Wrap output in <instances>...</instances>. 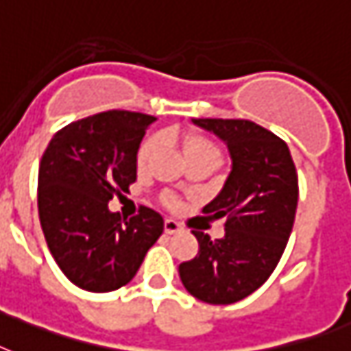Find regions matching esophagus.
<instances>
[{"instance_id":"34e87169","label":"esophagus","mask_w":351,"mask_h":351,"mask_svg":"<svg viewBox=\"0 0 351 351\" xmlns=\"http://www.w3.org/2000/svg\"><path fill=\"white\" fill-rule=\"evenodd\" d=\"M182 229H184V227H182L178 221L169 220V218L164 221V232H166V234H176V232H180Z\"/></svg>"}]
</instances>
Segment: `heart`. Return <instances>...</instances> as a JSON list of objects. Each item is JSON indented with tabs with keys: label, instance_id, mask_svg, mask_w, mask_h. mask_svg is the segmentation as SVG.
Wrapping results in <instances>:
<instances>
[{
	"label": "heart",
	"instance_id": "heart-1",
	"mask_svg": "<svg viewBox=\"0 0 351 351\" xmlns=\"http://www.w3.org/2000/svg\"><path fill=\"white\" fill-rule=\"evenodd\" d=\"M180 146L184 151L185 160H195V158H207V160H213L216 164H220L221 160V151L220 147L216 146L215 142L210 141L209 136L202 135V133H195V131H189V133H184L180 136ZM156 147H158V141L155 136H149L146 141L142 142L141 147H138V153H136V167L138 169H144V167L149 164V160L155 155ZM162 204L169 207V209H176L178 207V198L171 193H164L162 195Z\"/></svg>",
	"mask_w": 351,
	"mask_h": 351
}]
</instances>
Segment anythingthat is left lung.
<instances>
[{"label":"left lung","mask_w":351,"mask_h":351,"mask_svg":"<svg viewBox=\"0 0 351 351\" xmlns=\"http://www.w3.org/2000/svg\"><path fill=\"white\" fill-rule=\"evenodd\" d=\"M227 142L232 171L223 189L202 209L225 218V236L193 230L200 250L178 267L185 290L209 304H230L269 279L283 256L298 209V171L289 146L245 119H193Z\"/></svg>","instance_id":"8db88e82"}]
</instances>
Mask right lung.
Returning a JSON list of instances; mask_svg holds the SVG:
<instances>
[{"label":"right lung","instance_id":"1","mask_svg":"<svg viewBox=\"0 0 351 351\" xmlns=\"http://www.w3.org/2000/svg\"><path fill=\"white\" fill-rule=\"evenodd\" d=\"M155 117L102 111L59 130L43 153L37 210L56 263L88 292H111L135 278L164 232L156 210L126 220L108 202L136 180V151Z\"/></svg>","mask_w":351,"mask_h":351}]
</instances>
